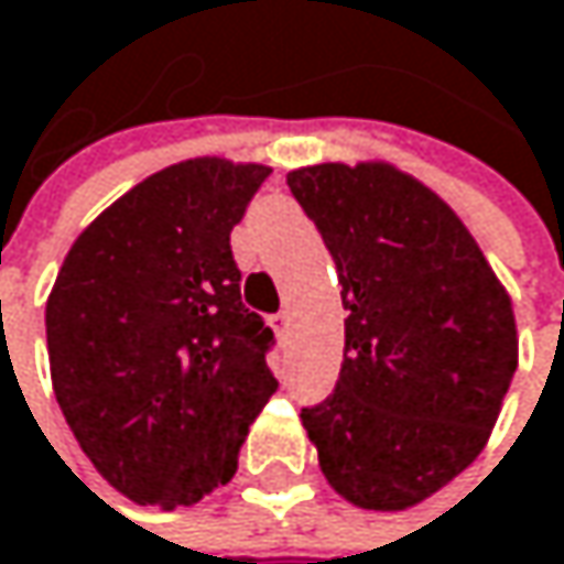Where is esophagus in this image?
Here are the masks:
<instances>
[{
	"label": "esophagus",
	"mask_w": 564,
	"mask_h": 564,
	"mask_svg": "<svg viewBox=\"0 0 564 564\" xmlns=\"http://www.w3.org/2000/svg\"><path fill=\"white\" fill-rule=\"evenodd\" d=\"M289 322H292V315H289V312H279V315H272V328H275L279 335H285V332H289Z\"/></svg>",
	"instance_id": "34e87169"
}]
</instances>
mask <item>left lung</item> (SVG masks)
Instances as JSON below:
<instances>
[{
    "label": "left lung",
    "instance_id": "1",
    "mask_svg": "<svg viewBox=\"0 0 564 564\" xmlns=\"http://www.w3.org/2000/svg\"><path fill=\"white\" fill-rule=\"evenodd\" d=\"M289 189L341 282L345 361L335 391L302 408L335 492L408 509L486 446L516 375L506 289L459 216L388 163H318Z\"/></svg>",
    "mask_w": 564,
    "mask_h": 564
}]
</instances>
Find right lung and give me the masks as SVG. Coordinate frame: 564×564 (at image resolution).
Masks as SVG:
<instances>
[{
	"label": "right lung",
	"instance_id": "obj_1",
	"mask_svg": "<svg viewBox=\"0 0 564 564\" xmlns=\"http://www.w3.org/2000/svg\"><path fill=\"white\" fill-rule=\"evenodd\" d=\"M272 170L196 156L111 203L45 305L52 388L95 469L141 506L226 486L275 394L272 328L242 305L229 232Z\"/></svg>",
	"mask_w": 564,
	"mask_h": 564
}]
</instances>
